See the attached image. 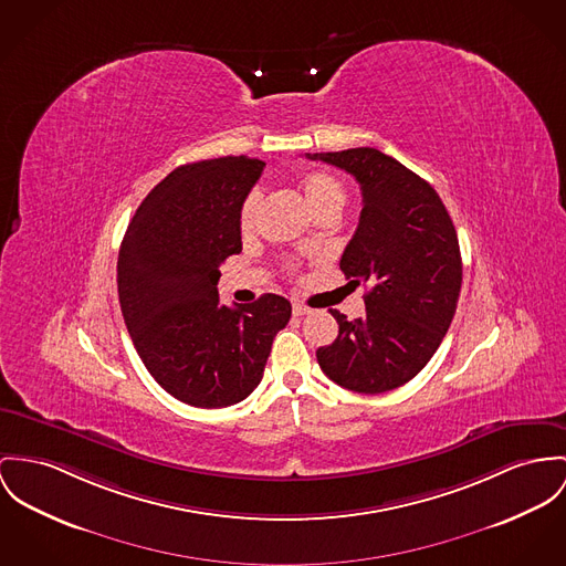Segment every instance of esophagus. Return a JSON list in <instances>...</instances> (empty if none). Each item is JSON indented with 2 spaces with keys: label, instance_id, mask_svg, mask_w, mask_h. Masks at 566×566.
I'll use <instances>...</instances> for the list:
<instances>
[{
  "label": "esophagus",
  "instance_id": "34e87169",
  "mask_svg": "<svg viewBox=\"0 0 566 566\" xmlns=\"http://www.w3.org/2000/svg\"><path fill=\"white\" fill-rule=\"evenodd\" d=\"M307 312H310V307H307V305L293 304V314H295V316H304Z\"/></svg>",
  "mask_w": 566,
  "mask_h": 566
}]
</instances>
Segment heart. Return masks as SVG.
I'll use <instances>...</instances> for the list:
<instances>
[{
	"mask_svg": "<svg viewBox=\"0 0 566 566\" xmlns=\"http://www.w3.org/2000/svg\"><path fill=\"white\" fill-rule=\"evenodd\" d=\"M297 185L314 216H323V213L336 216L345 202L343 182L325 170H305L297 178ZM259 207H261V191L254 189L243 198L239 209V230L243 234H250L254 230Z\"/></svg>",
	"mask_w": 566,
	"mask_h": 566,
	"instance_id": "1",
	"label": "heart"
}]
</instances>
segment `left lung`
<instances>
[{
  "instance_id": "left-lung-1",
  "label": "left lung",
  "mask_w": 566,
  "mask_h": 566,
  "mask_svg": "<svg viewBox=\"0 0 566 566\" xmlns=\"http://www.w3.org/2000/svg\"><path fill=\"white\" fill-rule=\"evenodd\" d=\"M359 182L364 209L340 259L350 282L368 284L366 312L338 321V338L316 350L338 386L381 394L411 381L441 345L461 293L457 230L436 189L377 148L316 153Z\"/></svg>"
}]
</instances>
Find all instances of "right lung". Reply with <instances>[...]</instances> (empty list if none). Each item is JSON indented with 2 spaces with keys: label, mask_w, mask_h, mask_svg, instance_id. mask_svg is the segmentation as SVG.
Segmentation results:
<instances>
[{
  "label": "right lung",
  "mask_w": 566,
  "mask_h": 566,
  "mask_svg": "<svg viewBox=\"0 0 566 566\" xmlns=\"http://www.w3.org/2000/svg\"><path fill=\"white\" fill-rule=\"evenodd\" d=\"M264 161L219 157L166 176L130 219L118 254V297L130 340L178 400L218 409L261 384L291 302L262 295L219 304V264L241 252L239 209Z\"/></svg>",
  "instance_id": "right-lung-1"
}]
</instances>
